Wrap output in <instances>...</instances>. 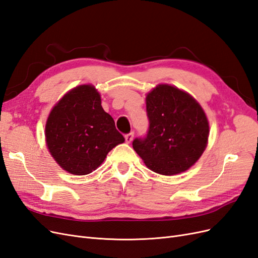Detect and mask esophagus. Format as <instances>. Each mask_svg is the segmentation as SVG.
I'll list each match as a JSON object with an SVG mask.
<instances>
[{"instance_id": "obj_1", "label": "esophagus", "mask_w": 258, "mask_h": 258, "mask_svg": "<svg viewBox=\"0 0 258 258\" xmlns=\"http://www.w3.org/2000/svg\"><path fill=\"white\" fill-rule=\"evenodd\" d=\"M134 137H135V132H130V134L124 136V140H126L127 143H130L132 142V140H134Z\"/></svg>"}]
</instances>
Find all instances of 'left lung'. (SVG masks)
Instances as JSON below:
<instances>
[{"instance_id":"left-lung-1","label":"left lung","mask_w":258,"mask_h":258,"mask_svg":"<svg viewBox=\"0 0 258 258\" xmlns=\"http://www.w3.org/2000/svg\"><path fill=\"white\" fill-rule=\"evenodd\" d=\"M150 127L134 150L156 173L173 175L188 170L205 152L209 122L205 111L189 93L167 84L146 96Z\"/></svg>"}]
</instances>
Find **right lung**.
Instances as JSON below:
<instances>
[{"instance_id": "1", "label": "right lung", "mask_w": 258, "mask_h": 258, "mask_svg": "<svg viewBox=\"0 0 258 258\" xmlns=\"http://www.w3.org/2000/svg\"><path fill=\"white\" fill-rule=\"evenodd\" d=\"M45 137L53 159L75 175L91 173L108 152L124 142L92 85L77 86L53 106L46 122Z\"/></svg>"}]
</instances>
